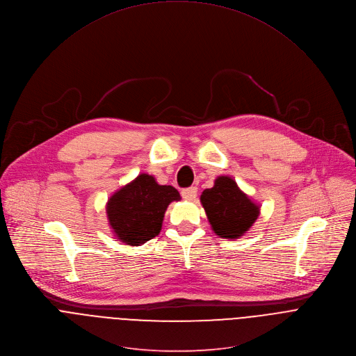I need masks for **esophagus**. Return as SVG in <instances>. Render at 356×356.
<instances>
[{
    "mask_svg": "<svg viewBox=\"0 0 356 356\" xmlns=\"http://www.w3.org/2000/svg\"><path fill=\"white\" fill-rule=\"evenodd\" d=\"M181 197H183L184 200H188V201L195 200V197H197V187H187V188H183V190H181Z\"/></svg>",
    "mask_w": 356,
    "mask_h": 356,
    "instance_id": "1",
    "label": "esophagus"
}]
</instances>
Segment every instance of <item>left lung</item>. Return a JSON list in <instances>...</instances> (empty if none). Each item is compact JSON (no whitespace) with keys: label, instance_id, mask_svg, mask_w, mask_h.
<instances>
[{"label":"left lung","instance_id":"obj_1","mask_svg":"<svg viewBox=\"0 0 356 356\" xmlns=\"http://www.w3.org/2000/svg\"><path fill=\"white\" fill-rule=\"evenodd\" d=\"M201 204L213 232L225 239H238L256 222L260 208L227 176L215 180L201 194Z\"/></svg>","mask_w":356,"mask_h":356}]
</instances>
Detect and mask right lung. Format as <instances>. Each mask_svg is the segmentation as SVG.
<instances>
[{"label":"right lung","mask_w":356,"mask_h":356,"mask_svg":"<svg viewBox=\"0 0 356 356\" xmlns=\"http://www.w3.org/2000/svg\"><path fill=\"white\" fill-rule=\"evenodd\" d=\"M180 200L172 186H159L149 175H140L107 202V218L118 241L140 246L159 234L168 205Z\"/></svg>","instance_id":"1"}]
</instances>
